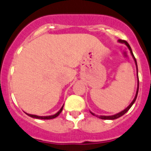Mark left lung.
Instances as JSON below:
<instances>
[{"mask_svg": "<svg viewBox=\"0 0 151 151\" xmlns=\"http://www.w3.org/2000/svg\"><path fill=\"white\" fill-rule=\"evenodd\" d=\"M119 42H120V43H123L125 44L126 46L128 47L129 50L130 51V53L131 55H132V57H133V60H134V62H135V65H136V69H137V92H136V95H135V97H134V99H133V100L132 101V102H131L129 105L127 106L126 109H125L124 110H122V111H119V112H118V113L115 114V115H112V116H99V115H95V113H93L92 111H91L90 112L91 114H92L93 116H97L98 118L99 119H110V120H113V119H118L119 118L120 116H123L125 113H127V111H128V110L130 109L131 107H132V105H133V103L135 102L136 99H137V95H138V91H139V78H138V67H137V60H136L135 57H134V55H133V51H132V49H131L130 46L129 45V43L127 42V41H125V40H118Z\"/></svg>", "mask_w": 151, "mask_h": 151, "instance_id": "8db88e82", "label": "left lung"}]
</instances>
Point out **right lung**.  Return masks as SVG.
I'll return each instance as SVG.
<instances>
[{"mask_svg":"<svg viewBox=\"0 0 151 151\" xmlns=\"http://www.w3.org/2000/svg\"><path fill=\"white\" fill-rule=\"evenodd\" d=\"M63 106L61 107L60 109L59 110V111H57L56 114H54V115H52V116H36V115H32V114L26 113V112H25V114H26V115H28L29 116H30V117H32V118L40 119H54V118H56V117H57V116H58L61 113V111H62V110H63Z\"/></svg>","mask_w":151,"mask_h":151,"instance_id":"right-lung-1","label":"right lung"}]
</instances>
